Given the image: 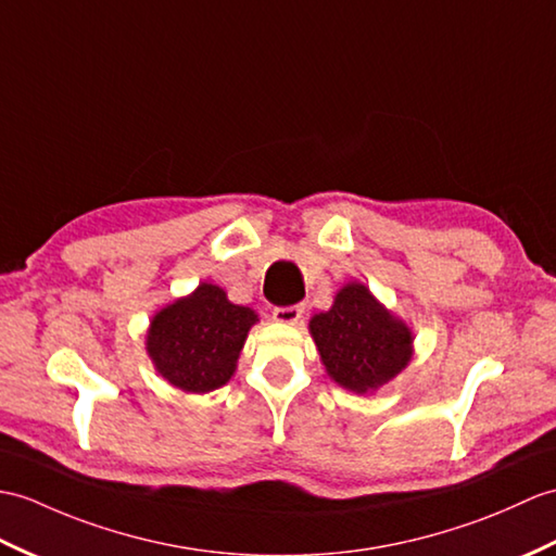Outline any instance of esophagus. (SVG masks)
I'll return each mask as SVG.
<instances>
[{"label":"esophagus","instance_id":"34e87169","mask_svg":"<svg viewBox=\"0 0 556 556\" xmlns=\"http://www.w3.org/2000/svg\"><path fill=\"white\" fill-rule=\"evenodd\" d=\"M305 313V305H289V307H275L273 319L279 325H299V319Z\"/></svg>","mask_w":556,"mask_h":556}]
</instances>
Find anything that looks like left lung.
I'll return each mask as SVG.
<instances>
[{"label":"left lung","instance_id":"left-lung-1","mask_svg":"<svg viewBox=\"0 0 556 556\" xmlns=\"http://www.w3.org/2000/svg\"><path fill=\"white\" fill-rule=\"evenodd\" d=\"M309 333L329 377L355 393L381 389L412 359L409 327L359 281L345 283L331 309L309 319Z\"/></svg>","mask_w":556,"mask_h":556}]
</instances>
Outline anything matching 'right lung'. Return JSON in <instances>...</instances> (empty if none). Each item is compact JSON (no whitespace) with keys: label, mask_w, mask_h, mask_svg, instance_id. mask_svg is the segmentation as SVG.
<instances>
[{"label":"right lung","mask_w":556,"mask_h":556,"mask_svg":"<svg viewBox=\"0 0 556 556\" xmlns=\"http://www.w3.org/2000/svg\"><path fill=\"white\" fill-rule=\"evenodd\" d=\"M257 321L251 307L229 303L215 283H199L187 299L159 309L147 333V353L161 377L185 393L225 386Z\"/></svg>","instance_id":"add662e5"}]
</instances>
